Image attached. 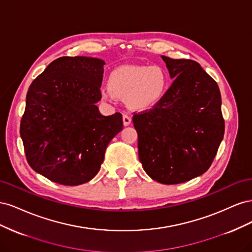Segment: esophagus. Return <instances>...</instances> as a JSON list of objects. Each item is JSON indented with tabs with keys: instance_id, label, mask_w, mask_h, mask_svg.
Returning a JSON list of instances; mask_svg holds the SVG:
<instances>
[{
	"instance_id": "1",
	"label": "esophagus",
	"mask_w": 252,
	"mask_h": 252,
	"mask_svg": "<svg viewBox=\"0 0 252 252\" xmlns=\"http://www.w3.org/2000/svg\"><path fill=\"white\" fill-rule=\"evenodd\" d=\"M131 123V118L128 114H123V124L124 126H129Z\"/></svg>"
}]
</instances>
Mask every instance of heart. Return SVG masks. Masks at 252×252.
Wrapping results in <instances>:
<instances>
[{"label":"heart","mask_w":252,"mask_h":252,"mask_svg":"<svg viewBox=\"0 0 252 252\" xmlns=\"http://www.w3.org/2000/svg\"><path fill=\"white\" fill-rule=\"evenodd\" d=\"M168 86V73L162 66L123 65L111 71L101 96L105 101L122 98L131 110L145 111L163 100Z\"/></svg>","instance_id":"obj_1"}]
</instances>
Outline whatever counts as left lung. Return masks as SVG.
Segmentation results:
<instances>
[{
	"instance_id": "8db88e82",
	"label": "left lung",
	"mask_w": 252,
	"mask_h": 252,
	"mask_svg": "<svg viewBox=\"0 0 252 252\" xmlns=\"http://www.w3.org/2000/svg\"><path fill=\"white\" fill-rule=\"evenodd\" d=\"M173 81L154 109L134 114L139 158L149 177L180 184L208 170L224 138L217 82L192 60L161 56Z\"/></svg>"
}]
</instances>
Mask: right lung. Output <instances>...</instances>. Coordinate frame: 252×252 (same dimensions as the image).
<instances>
[{"instance_id": "add662e5", "label": "right lung", "mask_w": 252, "mask_h": 252, "mask_svg": "<svg viewBox=\"0 0 252 252\" xmlns=\"http://www.w3.org/2000/svg\"><path fill=\"white\" fill-rule=\"evenodd\" d=\"M104 65L96 58H59L28 89L20 127L27 162L58 184L93 180L109 142L123 129L120 112L105 117L96 106Z\"/></svg>"}]
</instances>
